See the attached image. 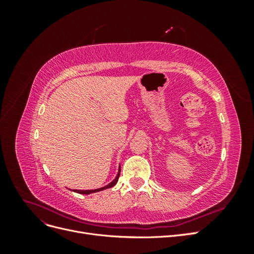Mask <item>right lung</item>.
I'll list each match as a JSON object with an SVG mask.
<instances>
[{
  "label": "right lung",
  "mask_w": 254,
  "mask_h": 254,
  "mask_svg": "<svg viewBox=\"0 0 254 254\" xmlns=\"http://www.w3.org/2000/svg\"><path fill=\"white\" fill-rule=\"evenodd\" d=\"M120 172H121V168H120V171H119V174H118V176H117V178H115L111 183H109L108 186H106V187H104V188H101V189H97V190H75L74 191H76V193H79V194H91V193H95V191H99V190H105V189H109V188H112L113 186H115V184H117V182H118V180H119V177H120Z\"/></svg>",
  "instance_id": "right-lung-1"
}]
</instances>
